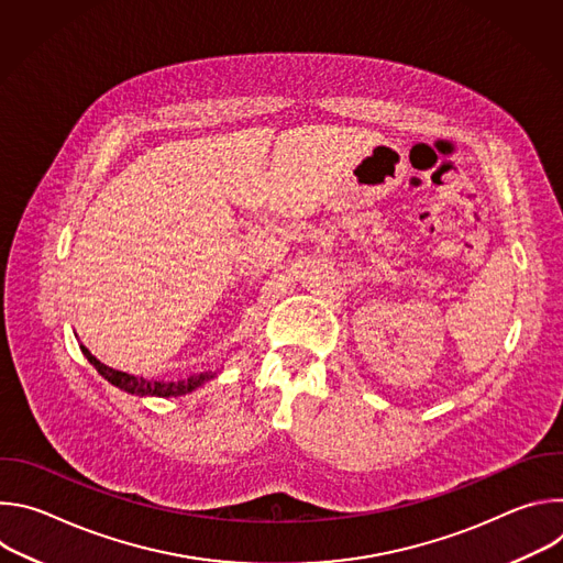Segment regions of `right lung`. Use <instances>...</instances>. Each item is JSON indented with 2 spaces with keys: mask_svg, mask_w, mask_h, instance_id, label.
<instances>
[{
  "mask_svg": "<svg viewBox=\"0 0 563 563\" xmlns=\"http://www.w3.org/2000/svg\"><path fill=\"white\" fill-rule=\"evenodd\" d=\"M79 350H82V354L89 358V363L98 369V374L102 378H107L111 385L120 387L122 391H129V394H135V396H163V398L183 396V394H189L196 387L205 385L207 380L216 378V372H200V374H191V376L180 378V380L142 378V376H133V374H126V372H120V369H113V367L100 363L85 345H79Z\"/></svg>",
  "mask_w": 563,
  "mask_h": 563,
  "instance_id": "add662e5",
  "label": "right lung"
}]
</instances>
